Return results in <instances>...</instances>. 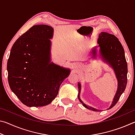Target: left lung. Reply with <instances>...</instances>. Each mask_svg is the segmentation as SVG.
<instances>
[{
  "label": "left lung",
  "instance_id": "obj_1",
  "mask_svg": "<svg viewBox=\"0 0 135 135\" xmlns=\"http://www.w3.org/2000/svg\"><path fill=\"white\" fill-rule=\"evenodd\" d=\"M98 43L99 44L98 46L100 47V55L104 60L107 62L109 63V65H111V67L114 68L118 80V89L114 97L113 104L108 108V109H109L113 108L117 103L121 95L125 90L127 81V64L126 60L124 51L123 46L118 40V38L115 36L108 33L102 32L99 35ZM96 53H97L96 48H94L92 50L93 56L96 55ZM78 98L81 103L83 105V106L90 110L100 111L83 104V102L80 98L81 86L79 83H78Z\"/></svg>",
  "mask_w": 135,
  "mask_h": 135
}]
</instances>
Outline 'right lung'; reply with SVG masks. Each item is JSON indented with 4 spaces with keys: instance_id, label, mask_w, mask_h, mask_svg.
I'll list each match as a JSON object with an SVG mask.
<instances>
[{
    "instance_id": "1",
    "label": "right lung",
    "mask_w": 135,
    "mask_h": 135,
    "mask_svg": "<svg viewBox=\"0 0 135 135\" xmlns=\"http://www.w3.org/2000/svg\"><path fill=\"white\" fill-rule=\"evenodd\" d=\"M54 29L36 25L13 45L7 63L11 89L28 107L49 104L70 70L50 62L51 40Z\"/></svg>"
}]
</instances>
